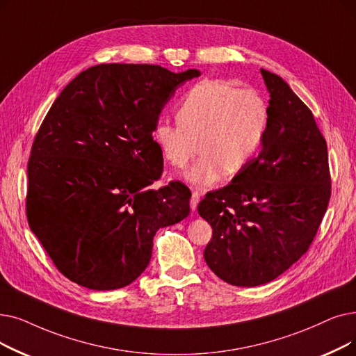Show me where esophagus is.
<instances>
[{
	"instance_id": "34e87169",
	"label": "esophagus",
	"mask_w": 356,
	"mask_h": 356,
	"mask_svg": "<svg viewBox=\"0 0 356 356\" xmlns=\"http://www.w3.org/2000/svg\"><path fill=\"white\" fill-rule=\"evenodd\" d=\"M199 200H200V193L196 192V191H193V192H192V197H191V209H192V211L196 209V207H197V204H199Z\"/></svg>"
}]
</instances>
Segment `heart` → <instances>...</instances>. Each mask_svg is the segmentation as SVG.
I'll use <instances>...</instances> for the list:
<instances>
[{
  "mask_svg": "<svg viewBox=\"0 0 356 356\" xmlns=\"http://www.w3.org/2000/svg\"><path fill=\"white\" fill-rule=\"evenodd\" d=\"M176 119L179 125L163 119L156 123L154 144L170 165L181 168L199 141L202 156L183 177L196 188H208L225 173H241L257 156L269 127V106L253 88L207 79L184 95Z\"/></svg>",
  "mask_w": 356,
  "mask_h": 356,
  "instance_id": "obj_1",
  "label": "heart"
}]
</instances>
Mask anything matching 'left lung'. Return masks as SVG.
Segmentation results:
<instances>
[{
	"label": "left lung",
	"mask_w": 356,
	"mask_h": 356,
	"mask_svg": "<svg viewBox=\"0 0 356 356\" xmlns=\"http://www.w3.org/2000/svg\"><path fill=\"white\" fill-rule=\"evenodd\" d=\"M269 127L259 156L197 212L212 227L204 257L236 286L264 285L308 250L330 199L327 145L312 111L280 75L260 70Z\"/></svg>",
	"instance_id": "obj_1"
}]
</instances>
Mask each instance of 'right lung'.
Instances as JSON below:
<instances>
[{
  "label": "right lung",
  "mask_w": 356,
  "mask_h": 356,
  "mask_svg": "<svg viewBox=\"0 0 356 356\" xmlns=\"http://www.w3.org/2000/svg\"><path fill=\"white\" fill-rule=\"evenodd\" d=\"M200 71L102 64L60 91L27 164L30 229L58 270L88 289L132 284L149 264L152 238L191 212V191L163 173L152 131L165 103Z\"/></svg>",
  "instance_id": "add662e5"
}]
</instances>
